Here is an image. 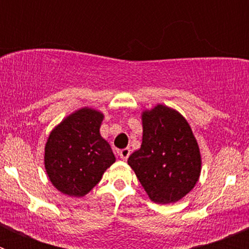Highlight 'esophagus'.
Returning <instances> with one entry per match:
<instances>
[{"label": "esophagus", "mask_w": 249, "mask_h": 249, "mask_svg": "<svg viewBox=\"0 0 249 249\" xmlns=\"http://www.w3.org/2000/svg\"><path fill=\"white\" fill-rule=\"evenodd\" d=\"M118 155H120L121 160H127V158H128V157H129V155H131V149H129V148L121 149V151L118 152Z\"/></svg>", "instance_id": "obj_1"}]
</instances>
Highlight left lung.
I'll use <instances>...</instances> for the list:
<instances>
[{
    "instance_id": "obj_1",
    "label": "left lung",
    "mask_w": 249,
    "mask_h": 249,
    "mask_svg": "<svg viewBox=\"0 0 249 249\" xmlns=\"http://www.w3.org/2000/svg\"><path fill=\"white\" fill-rule=\"evenodd\" d=\"M142 144L129 164L152 202L176 203L195 188L202 169L198 142L177 109L158 103L144 109Z\"/></svg>"
}]
</instances>
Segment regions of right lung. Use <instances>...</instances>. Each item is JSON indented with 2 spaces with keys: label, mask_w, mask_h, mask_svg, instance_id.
Instances as JSON below:
<instances>
[{
  "label": "right lung",
  "mask_w": 249,
  "mask_h": 249,
  "mask_svg": "<svg viewBox=\"0 0 249 249\" xmlns=\"http://www.w3.org/2000/svg\"><path fill=\"white\" fill-rule=\"evenodd\" d=\"M105 114L82 107L51 131L45 144V169L52 186L70 197H83L116 162L111 146L101 136Z\"/></svg>",
  "instance_id": "1"
}]
</instances>
